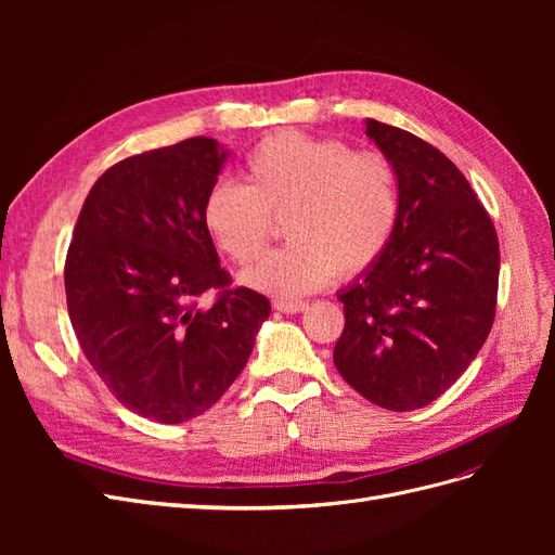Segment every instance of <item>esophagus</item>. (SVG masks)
<instances>
[{
	"mask_svg": "<svg viewBox=\"0 0 555 555\" xmlns=\"http://www.w3.org/2000/svg\"><path fill=\"white\" fill-rule=\"evenodd\" d=\"M278 312H287V314H298V312H306L308 304L306 300H278L275 304Z\"/></svg>",
	"mask_w": 555,
	"mask_h": 555,
	"instance_id": "obj_1",
	"label": "esophagus"
}]
</instances>
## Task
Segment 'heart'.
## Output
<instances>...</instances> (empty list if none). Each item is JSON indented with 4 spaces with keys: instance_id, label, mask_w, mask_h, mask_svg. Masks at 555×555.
Returning <instances> with one entry per match:
<instances>
[{
    "instance_id": "obj_1",
    "label": "heart",
    "mask_w": 555,
    "mask_h": 555,
    "mask_svg": "<svg viewBox=\"0 0 555 555\" xmlns=\"http://www.w3.org/2000/svg\"><path fill=\"white\" fill-rule=\"evenodd\" d=\"M284 215L292 243L241 273L247 289L292 300L324 287L338 271L359 275L379 261L398 227L393 164L343 141L280 131L247 155L245 188L215 182L201 208L212 245L238 263L259 257L271 217Z\"/></svg>"
}]
</instances>
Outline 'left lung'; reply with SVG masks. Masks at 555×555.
<instances>
[{"instance_id":"obj_1","label":"left lung","mask_w":555,"mask_h":555,"mask_svg":"<svg viewBox=\"0 0 555 555\" xmlns=\"http://www.w3.org/2000/svg\"><path fill=\"white\" fill-rule=\"evenodd\" d=\"M365 137L393 164L400 217L379 261L338 292L333 363L375 405L410 412L442 396L489 338L500 249L489 212L438 147L377 120Z\"/></svg>"}]
</instances>
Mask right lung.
Instances as JSON below:
<instances>
[{
    "instance_id": "obj_1",
    "label": "right lung",
    "mask_w": 555,
    "mask_h": 555,
    "mask_svg": "<svg viewBox=\"0 0 555 555\" xmlns=\"http://www.w3.org/2000/svg\"><path fill=\"white\" fill-rule=\"evenodd\" d=\"M229 147L196 137L117 162L94 182L66 251L72 326L90 365L133 414L182 424L245 367L268 298L229 289L204 198ZM223 292L210 309L195 304Z\"/></svg>"
}]
</instances>
